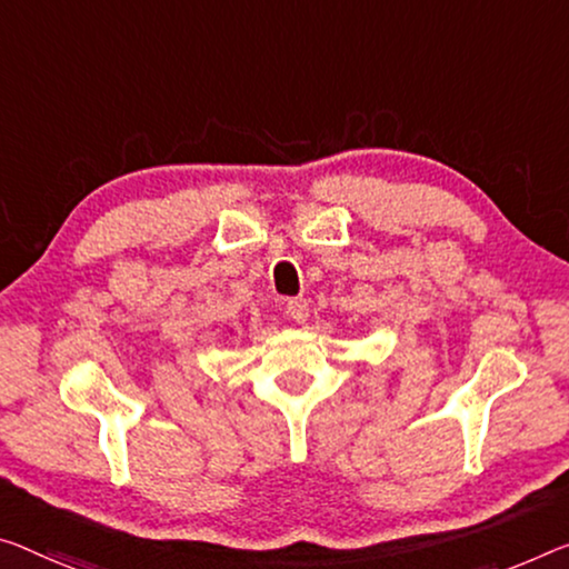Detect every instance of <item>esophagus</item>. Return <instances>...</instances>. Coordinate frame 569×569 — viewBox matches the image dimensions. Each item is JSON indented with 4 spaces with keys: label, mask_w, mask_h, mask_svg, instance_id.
I'll return each instance as SVG.
<instances>
[{
    "label": "esophagus",
    "mask_w": 569,
    "mask_h": 569,
    "mask_svg": "<svg viewBox=\"0 0 569 569\" xmlns=\"http://www.w3.org/2000/svg\"><path fill=\"white\" fill-rule=\"evenodd\" d=\"M284 312H287V318H290V320L305 322V320H308V315H310L308 300H305V297H290V300L284 302Z\"/></svg>",
    "instance_id": "34e87169"
}]
</instances>
